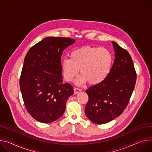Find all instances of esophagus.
<instances>
[{
  "label": "esophagus",
  "mask_w": 152,
  "mask_h": 152,
  "mask_svg": "<svg viewBox=\"0 0 152 152\" xmlns=\"http://www.w3.org/2000/svg\"><path fill=\"white\" fill-rule=\"evenodd\" d=\"M74 94H77L79 92H80L81 91V90L80 89H78L77 88H74Z\"/></svg>",
  "instance_id": "obj_1"
}]
</instances>
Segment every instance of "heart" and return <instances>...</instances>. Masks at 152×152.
<instances>
[{
	"mask_svg": "<svg viewBox=\"0 0 152 152\" xmlns=\"http://www.w3.org/2000/svg\"><path fill=\"white\" fill-rule=\"evenodd\" d=\"M113 64V56L104 48L84 46L75 49L70 54V58L61 61L63 78L71 81L77 75L78 69L81 74L77 80V84L88 81L91 85H98L109 75Z\"/></svg>",
	"mask_w": 152,
	"mask_h": 152,
	"instance_id": "obj_1",
	"label": "heart"
}]
</instances>
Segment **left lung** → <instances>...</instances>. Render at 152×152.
Listing matches in <instances>:
<instances>
[{
	"instance_id": "left-lung-1",
	"label": "left lung",
	"mask_w": 152,
	"mask_h": 152,
	"mask_svg": "<svg viewBox=\"0 0 152 152\" xmlns=\"http://www.w3.org/2000/svg\"><path fill=\"white\" fill-rule=\"evenodd\" d=\"M115 60L108 77L86 89L89 100L85 114L96 124H105L120 116L126 108L134 90L137 72L127 50L112 42Z\"/></svg>"
}]
</instances>
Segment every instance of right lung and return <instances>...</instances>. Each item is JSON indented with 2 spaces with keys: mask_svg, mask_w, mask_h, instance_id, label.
Masks as SVG:
<instances>
[{
  "mask_svg": "<svg viewBox=\"0 0 152 152\" xmlns=\"http://www.w3.org/2000/svg\"><path fill=\"white\" fill-rule=\"evenodd\" d=\"M75 41L46 37L32 46L25 56L20 88L27 111L39 122L50 123L60 118L74 94L71 85L62 83L61 58L63 50Z\"/></svg>",
  "mask_w": 152,
  "mask_h": 152,
  "instance_id": "1",
  "label": "right lung"
}]
</instances>
